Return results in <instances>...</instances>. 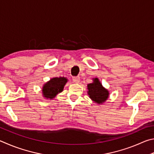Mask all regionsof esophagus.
I'll list each match as a JSON object with an SVG mask.
<instances>
[{"label":"esophagus","instance_id":"obj_1","mask_svg":"<svg viewBox=\"0 0 154 154\" xmlns=\"http://www.w3.org/2000/svg\"><path fill=\"white\" fill-rule=\"evenodd\" d=\"M72 80L73 82L75 83H78L80 82V77L79 76H74L72 78Z\"/></svg>","mask_w":154,"mask_h":154}]
</instances>
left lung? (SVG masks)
<instances>
[{"instance_id": "1", "label": "left lung", "mask_w": 154, "mask_h": 154, "mask_svg": "<svg viewBox=\"0 0 154 154\" xmlns=\"http://www.w3.org/2000/svg\"><path fill=\"white\" fill-rule=\"evenodd\" d=\"M88 94L93 101L99 104L102 103L108 98V91L103 87L98 79H93V82L88 85Z\"/></svg>"}]
</instances>
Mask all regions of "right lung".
Returning <instances> with one entry per match:
<instances>
[{
	"label": "right lung",
	"instance_id": "1",
	"mask_svg": "<svg viewBox=\"0 0 154 154\" xmlns=\"http://www.w3.org/2000/svg\"><path fill=\"white\" fill-rule=\"evenodd\" d=\"M67 82V80L64 77L53 78L43 87V95L47 99H53L57 95V94L63 91L64 85Z\"/></svg>",
	"mask_w": 154,
	"mask_h": 154
}]
</instances>
